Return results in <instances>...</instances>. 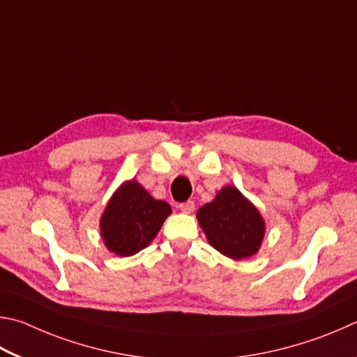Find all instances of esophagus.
<instances>
[{"label":"esophagus","instance_id":"esophagus-1","mask_svg":"<svg viewBox=\"0 0 357 357\" xmlns=\"http://www.w3.org/2000/svg\"><path fill=\"white\" fill-rule=\"evenodd\" d=\"M178 208L183 211V213H186V215H190V213H192V211H195V202L192 201H188V202H183V204H180L178 205Z\"/></svg>","mask_w":357,"mask_h":357}]
</instances>
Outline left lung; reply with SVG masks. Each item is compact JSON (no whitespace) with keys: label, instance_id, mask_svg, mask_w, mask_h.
Masks as SVG:
<instances>
[{"label":"left lung","instance_id":"8db88e82","mask_svg":"<svg viewBox=\"0 0 357 357\" xmlns=\"http://www.w3.org/2000/svg\"><path fill=\"white\" fill-rule=\"evenodd\" d=\"M211 248L232 260H245L259 252L266 226L259 208L236 188L227 185L196 213Z\"/></svg>","mask_w":357,"mask_h":357}]
</instances>
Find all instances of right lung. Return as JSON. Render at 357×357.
<instances>
[{
    "mask_svg": "<svg viewBox=\"0 0 357 357\" xmlns=\"http://www.w3.org/2000/svg\"><path fill=\"white\" fill-rule=\"evenodd\" d=\"M171 213V205L156 201L137 180H125L100 218L103 245L119 257L135 255L153 241Z\"/></svg>",
    "mask_w": 357,
    "mask_h": 357,
    "instance_id": "1",
    "label": "right lung"
}]
</instances>
